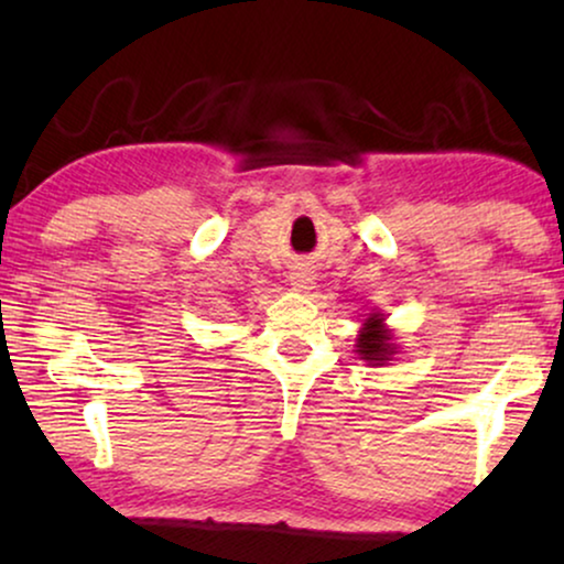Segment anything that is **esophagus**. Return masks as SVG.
<instances>
[{"mask_svg": "<svg viewBox=\"0 0 564 564\" xmlns=\"http://www.w3.org/2000/svg\"><path fill=\"white\" fill-rule=\"evenodd\" d=\"M313 280H315V274H313L311 269H307V267H295V269H292V274H290V284H292V290H297V292L311 290L313 284H315Z\"/></svg>", "mask_w": 564, "mask_h": 564, "instance_id": "esophagus-1", "label": "esophagus"}]
</instances>
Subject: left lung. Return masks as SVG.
Segmentation results:
<instances>
[{
  "mask_svg": "<svg viewBox=\"0 0 564 564\" xmlns=\"http://www.w3.org/2000/svg\"><path fill=\"white\" fill-rule=\"evenodd\" d=\"M357 354L359 359L369 361V365H388L395 354V344H392L390 328H384V315L382 313H369L365 321V328L359 330L357 338Z\"/></svg>",
  "mask_w": 564,
  "mask_h": 564,
  "instance_id": "left-lung-1",
  "label": "left lung"
}]
</instances>
